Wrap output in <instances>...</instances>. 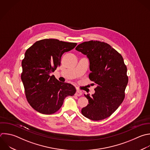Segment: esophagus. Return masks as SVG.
Instances as JSON below:
<instances>
[{
  "label": "esophagus",
  "instance_id": "1",
  "mask_svg": "<svg viewBox=\"0 0 150 150\" xmlns=\"http://www.w3.org/2000/svg\"><path fill=\"white\" fill-rule=\"evenodd\" d=\"M82 94H83L82 91L79 90H77L76 91V93H75L76 96H80L82 95Z\"/></svg>",
  "mask_w": 150,
  "mask_h": 150
}]
</instances>
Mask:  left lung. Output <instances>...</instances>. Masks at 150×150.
<instances>
[{
  "instance_id": "obj_1",
  "label": "left lung",
  "mask_w": 150,
  "mask_h": 150,
  "mask_svg": "<svg viewBox=\"0 0 150 150\" xmlns=\"http://www.w3.org/2000/svg\"><path fill=\"white\" fill-rule=\"evenodd\" d=\"M76 50L88 59L89 78L97 86L94 94H84L89 104L81 113L91 120L105 119L118 108L125 97L128 79L123 58L110 45L99 41L83 42Z\"/></svg>"
}]
</instances>
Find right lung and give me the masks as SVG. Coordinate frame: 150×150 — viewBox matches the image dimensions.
Segmentation results:
<instances>
[{
    "label": "right lung",
    "instance_id": "1",
    "mask_svg": "<svg viewBox=\"0 0 150 150\" xmlns=\"http://www.w3.org/2000/svg\"><path fill=\"white\" fill-rule=\"evenodd\" d=\"M76 45L46 39L36 42L26 51L22 62L21 79L28 101L39 112H56L66 97L75 94L76 90L72 84L59 81L52 73L60 65L63 54Z\"/></svg>",
    "mask_w": 150,
    "mask_h": 150
}]
</instances>
